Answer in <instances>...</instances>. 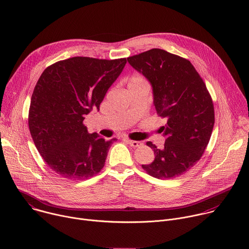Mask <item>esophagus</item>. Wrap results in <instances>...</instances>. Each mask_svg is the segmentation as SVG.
I'll return each mask as SVG.
<instances>
[{"label": "esophagus", "mask_w": 249, "mask_h": 249, "mask_svg": "<svg viewBox=\"0 0 249 249\" xmlns=\"http://www.w3.org/2000/svg\"><path fill=\"white\" fill-rule=\"evenodd\" d=\"M125 141L133 148H137V147H140L142 145L141 142H138V141H132V140H129V139H125Z\"/></svg>", "instance_id": "1"}]
</instances>
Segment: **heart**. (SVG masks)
I'll return each instance as SVG.
<instances>
[{"label": "heart", "mask_w": 249, "mask_h": 249, "mask_svg": "<svg viewBox=\"0 0 249 249\" xmlns=\"http://www.w3.org/2000/svg\"><path fill=\"white\" fill-rule=\"evenodd\" d=\"M142 83H145V81L139 76H134V77H132L129 85H136V84H142Z\"/></svg>", "instance_id": "obj_1"}]
</instances>
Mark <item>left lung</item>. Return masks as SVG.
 Wrapping results in <instances>:
<instances>
[{
	"mask_svg": "<svg viewBox=\"0 0 249 249\" xmlns=\"http://www.w3.org/2000/svg\"><path fill=\"white\" fill-rule=\"evenodd\" d=\"M127 60L151 84L157 113L166 119L163 148L148 142L155 160L142 167L159 179L174 178L195 165L205 152L215 123L212 98L184 58L155 48Z\"/></svg>",
	"mask_w": 249,
	"mask_h": 249,
	"instance_id": "obj_1",
	"label": "left lung"
}]
</instances>
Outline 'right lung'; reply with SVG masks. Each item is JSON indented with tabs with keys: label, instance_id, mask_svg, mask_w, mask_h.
<instances>
[{
	"label": "right lung",
	"instance_id": "add662e5",
	"mask_svg": "<svg viewBox=\"0 0 249 249\" xmlns=\"http://www.w3.org/2000/svg\"><path fill=\"white\" fill-rule=\"evenodd\" d=\"M126 58L73 57L44 70L34 88L28 114L31 137L48 166L68 179H86L103 167L116 139L89 134L86 115L99 110Z\"/></svg>",
	"mask_w": 249,
	"mask_h": 249
}]
</instances>
